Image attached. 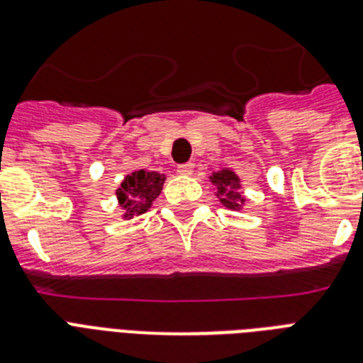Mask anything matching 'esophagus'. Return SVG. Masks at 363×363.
I'll return each mask as SVG.
<instances>
[{
    "label": "esophagus",
    "mask_w": 363,
    "mask_h": 363,
    "mask_svg": "<svg viewBox=\"0 0 363 363\" xmlns=\"http://www.w3.org/2000/svg\"><path fill=\"white\" fill-rule=\"evenodd\" d=\"M177 173L182 177H190L194 173V165L192 164H181L177 167Z\"/></svg>",
    "instance_id": "34e87169"
}]
</instances>
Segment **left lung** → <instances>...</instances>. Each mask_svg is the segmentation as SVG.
Listing matches in <instances>:
<instances>
[{"instance_id":"8db88e82","label":"left lung","mask_w":363,"mask_h":363,"mask_svg":"<svg viewBox=\"0 0 363 363\" xmlns=\"http://www.w3.org/2000/svg\"><path fill=\"white\" fill-rule=\"evenodd\" d=\"M209 181L216 186V198L230 211H241L245 207V196L241 194V179L230 167L215 171Z\"/></svg>"}]
</instances>
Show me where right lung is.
Instances as JSON below:
<instances>
[{
    "mask_svg": "<svg viewBox=\"0 0 363 363\" xmlns=\"http://www.w3.org/2000/svg\"><path fill=\"white\" fill-rule=\"evenodd\" d=\"M165 175L158 171L137 169L124 177L121 186L116 188V199L122 209V218L130 220L133 216L147 213L152 201L164 188Z\"/></svg>",
    "mask_w": 363,
    "mask_h": 363,
    "instance_id": "obj_1",
    "label": "right lung"
}]
</instances>
